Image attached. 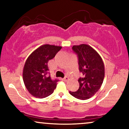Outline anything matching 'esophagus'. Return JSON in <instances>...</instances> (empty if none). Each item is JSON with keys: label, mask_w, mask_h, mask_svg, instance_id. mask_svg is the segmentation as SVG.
<instances>
[{"label": "esophagus", "mask_w": 129, "mask_h": 129, "mask_svg": "<svg viewBox=\"0 0 129 129\" xmlns=\"http://www.w3.org/2000/svg\"><path fill=\"white\" fill-rule=\"evenodd\" d=\"M62 80L63 81H67L68 80H69V78H68L67 76H66L64 78H63Z\"/></svg>", "instance_id": "1"}]
</instances>
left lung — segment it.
I'll return each mask as SVG.
<instances>
[{
	"label": "left lung",
	"instance_id": "1",
	"mask_svg": "<svg viewBox=\"0 0 129 129\" xmlns=\"http://www.w3.org/2000/svg\"><path fill=\"white\" fill-rule=\"evenodd\" d=\"M72 50L78 56L79 70L84 78L78 80L79 89L76 91H70V93L79 100H88L95 94L103 84L104 64L98 53L90 45H73Z\"/></svg>",
	"mask_w": 129,
	"mask_h": 129
}]
</instances>
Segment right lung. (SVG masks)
Here are the masks:
<instances>
[{"instance_id":"1","label":"right lung","mask_w":129,"mask_h":129,"mask_svg":"<svg viewBox=\"0 0 129 129\" xmlns=\"http://www.w3.org/2000/svg\"><path fill=\"white\" fill-rule=\"evenodd\" d=\"M62 48L60 46L45 44L28 57L23 69V80L26 89L34 97L44 98L51 94L58 79H51L48 62Z\"/></svg>"}]
</instances>
